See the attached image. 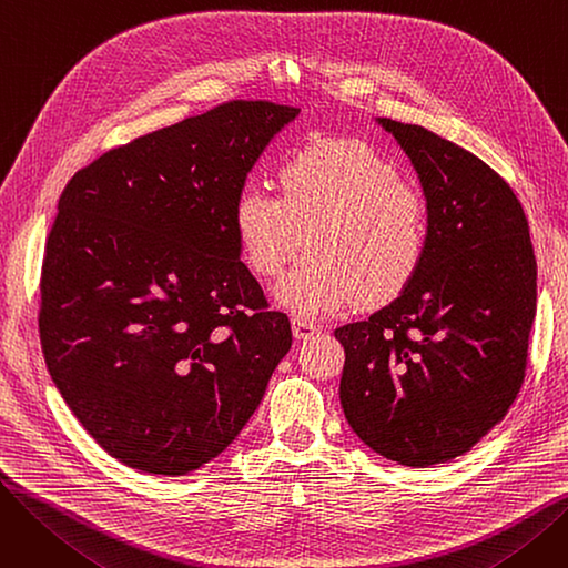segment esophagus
I'll list each match as a JSON object with an SVG mask.
<instances>
[{"label": "esophagus", "instance_id": "1", "mask_svg": "<svg viewBox=\"0 0 568 568\" xmlns=\"http://www.w3.org/2000/svg\"><path fill=\"white\" fill-rule=\"evenodd\" d=\"M317 329H320V326H317L315 322L306 320V317H294V320H292V334H294L296 341H308V338H313V336L317 334Z\"/></svg>", "mask_w": 568, "mask_h": 568}]
</instances>
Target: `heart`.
I'll return each instance as SVG.
<instances>
[{
    "mask_svg": "<svg viewBox=\"0 0 568 568\" xmlns=\"http://www.w3.org/2000/svg\"><path fill=\"white\" fill-rule=\"evenodd\" d=\"M283 197L246 186L234 202V230L248 264L281 274L300 251L311 253L276 285L281 306L320 317L354 302H386L419 268L426 204L394 163L356 140H324L294 152L281 168Z\"/></svg>",
    "mask_w": 568,
    "mask_h": 568,
    "instance_id": "1",
    "label": "heart"
}]
</instances>
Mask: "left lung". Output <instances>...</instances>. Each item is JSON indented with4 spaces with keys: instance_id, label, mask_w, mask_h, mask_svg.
<instances>
[{
    "instance_id": "1",
    "label": "left lung",
    "mask_w": 568,
    "mask_h": 568,
    "mask_svg": "<svg viewBox=\"0 0 568 568\" xmlns=\"http://www.w3.org/2000/svg\"><path fill=\"white\" fill-rule=\"evenodd\" d=\"M426 197L424 260L396 300L341 326V405L375 454L449 463L504 419L525 377L536 260L516 193L433 131L377 116Z\"/></svg>"
}]
</instances>
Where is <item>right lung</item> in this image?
<instances>
[{"label": "right lung", "instance_id": "1", "mask_svg": "<svg viewBox=\"0 0 568 568\" xmlns=\"http://www.w3.org/2000/svg\"><path fill=\"white\" fill-rule=\"evenodd\" d=\"M300 110L232 101L110 149L59 197L41 274L45 364L75 419L133 469L223 454L287 349L242 262L234 202Z\"/></svg>", "mask_w": 568, "mask_h": 568}]
</instances>
